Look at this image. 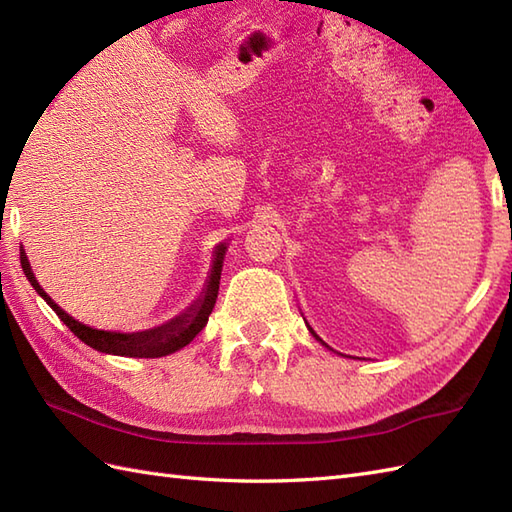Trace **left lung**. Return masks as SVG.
<instances>
[{"instance_id":"obj_1","label":"left lung","mask_w":512,"mask_h":512,"mask_svg":"<svg viewBox=\"0 0 512 512\" xmlns=\"http://www.w3.org/2000/svg\"><path fill=\"white\" fill-rule=\"evenodd\" d=\"M310 331H312V329H310ZM312 334H314V331H312ZM314 338H318V336H316V334H314ZM318 340H320V338H318ZM320 342H323V340H320ZM323 344H325V342H323Z\"/></svg>"}]
</instances>
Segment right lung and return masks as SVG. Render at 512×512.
Wrapping results in <instances>:
<instances>
[{
	"label": "right lung",
	"mask_w": 512,
	"mask_h": 512,
	"mask_svg": "<svg viewBox=\"0 0 512 512\" xmlns=\"http://www.w3.org/2000/svg\"><path fill=\"white\" fill-rule=\"evenodd\" d=\"M224 251H227V246L224 244L216 248V257H213V268H211L207 290L196 305L189 307L185 314L170 320V323L148 329V331H137V334H115V331H100V329H91L87 325L78 323V320H74L67 312H63L61 307H58L50 296L45 294V290L37 283V279H34L30 261L26 257V251H23V246H21L19 259H21L23 272H26L28 281L32 283V288L43 296V301L50 305L56 312V316L71 329V334L78 336L85 344H89L91 349L111 353V355H124V358H163V355H170L178 349H183L185 344L192 342L200 334L202 327L207 325L209 314L218 299Z\"/></svg>",
	"instance_id": "obj_1"
}]
</instances>
